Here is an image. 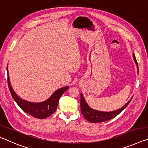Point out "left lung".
Masks as SVG:
<instances>
[{
    "mask_svg": "<svg viewBox=\"0 0 148 148\" xmlns=\"http://www.w3.org/2000/svg\"><path fill=\"white\" fill-rule=\"evenodd\" d=\"M132 56H133L134 61L137 66L138 73V62L136 61V57H135L134 53ZM80 96H81V100H80V106H81L82 114H83L85 119H86L87 121L91 123L104 122L106 121H108V120L114 118V117L117 116L119 114L121 113L123 110L128 106V104L130 103V102L131 101L132 97H133V96H132L131 97V99H130L121 108L114 110V111H112V112H101L97 110L92 109L87 104L82 93H81Z\"/></svg>",
    "mask_w": 148,
    "mask_h": 148,
    "instance_id": "1",
    "label": "left lung"
}]
</instances>
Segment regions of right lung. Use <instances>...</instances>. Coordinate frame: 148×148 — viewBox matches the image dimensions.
<instances>
[{
  "mask_svg": "<svg viewBox=\"0 0 148 148\" xmlns=\"http://www.w3.org/2000/svg\"><path fill=\"white\" fill-rule=\"evenodd\" d=\"M8 72V84L10 93L15 102L25 112L31 115L36 118L45 119L51 116L56 111L59 104V100L62 95L69 88V86L61 87L55 91L49 99L41 102H31L23 100L17 95L14 91L10 82L8 74V69L7 67Z\"/></svg>",
  "mask_w": 148,
  "mask_h": 148,
  "instance_id": "right-lung-1",
  "label": "right lung"
}]
</instances>
